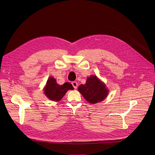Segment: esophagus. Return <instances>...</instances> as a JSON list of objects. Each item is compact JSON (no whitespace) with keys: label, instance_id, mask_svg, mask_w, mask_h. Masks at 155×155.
Returning a JSON list of instances; mask_svg holds the SVG:
<instances>
[{"label":"esophagus","instance_id":"34e87169","mask_svg":"<svg viewBox=\"0 0 155 155\" xmlns=\"http://www.w3.org/2000/svg\"><path fill=\"white\" fill-rule=\"evenodd\" d=\"M72 86H74V87L75 88V89H76V88L77 87L78 83H77L76 81H72Z\"/></svg>","mask_w":155,"mask_h":155}]
</instances>
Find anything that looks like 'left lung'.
<instances>
[{
	"label": "left lung",
	"instance_id": "1",
	"mask_svg": "<svg viewBox=\"0 0 155 155\" xmlns=\"http://www.w3.org/2000/svg\"><path fill=\"white\" fill-rule=\"evenodd\" d=\"M78 90L88 102L91 104L102 101L108 93L105 85L96 76L93 75L87 78L84 84L79 86Z\"/></svg>",
	"mask_w": 155,
	"mask_h": 155
}]
</instances>
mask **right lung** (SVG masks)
<instances>
[{"instance_id": "add662e5", "label": "right lung", "mask_w": 155, "mask_h": 155, "mask_svg": "<svg viewBox=\"0 0 155 155\" xmlns=\"http://www.w3.org/2000/svg\"><path fill=\"white\" fill-rule=\"evenodd\" d=\"M69 90H74L72 85L70 83L66 82L62 85H59L56 83V81L53 77H50L47 82L44 91L48 99L58 101L64 97Z\"/></svg>"}]
</instances>
